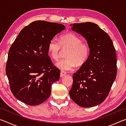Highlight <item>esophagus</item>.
Listing matches in <instances>:
<instances>
[{
	"mask_svg": "<svg viewBox=\"0 0 126 126\" xmlns=\"http://www.w3.org/2000/svg\"><path fill=\"white\" fill-rule=\"evenodd\" d=\"M65 74H66V73H65V72H64V71H61V73H60V76L61 77H63V76H65Z\"/></svg>",
	"mask_w": 126,
	"mask_h": 126,
	"instance_id": "esophagus-1",
	"label": "esophagus"
}]
</instances>
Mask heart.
Instances as JSON below:
<instances>
[{"instance_id": "obj_1", "label": "heart", "mask_w": 126, "mask_h": 126, "mask_svg": "<svg viewBox=\"0 0 126 126\" xmlns=\"http://www.w3.org/2000/svg\"><path fill=\"white\" fill-rule=\"evenodd\" d=\"M65 57L55 64L57 67L64 71H72L76 65L84 64L89 58L90 47L87 42H82L81 38L75 34L67 33L62 35L59 42L52 39L48 45V52L51 58L58 59L62 49H67Z\"/></svg>"}]
</instances>
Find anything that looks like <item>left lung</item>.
Listing matches in <instances>:
<instances>
[{"label":"left lung","instance_id":"1","mask_svg":"<svg viewBox=\"0 0 126 126\" xmlns=\"http://www.w3.org/2000/svg\"><path fill=\"white\" fill-rule=\"evenodd\" d=\"M71 25L73 31L86 38L90 47V54L86 63L73 74L69 95L80 107L95 106L106 99L116 79L115 48L108 34L95 23H74Z\"/></svg>","mask_w":126,"mask_h":126}]
</instances>
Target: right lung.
<instances>
[{
    "label": "right lung",
    "instance_id": "add662e5",
    "mask_svg": "<svg viewBox=\"0 0 126 126\" xmlns=\"http://www.w3.org/2000/svg\"><path fill=\"white\" fill-rule=\"evenodd\" d=\"M64 25L35 21L20 32L8 52L5 72L14 96L29 106H37L50 96L61 71L48 55V45Z\"/></svg>",
    "mask_w": 126,
    "mask_h": 126
}]
</instances>
